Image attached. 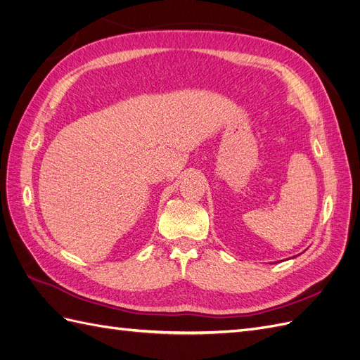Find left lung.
I'll use <instances>...</instances> for the list:
<instances>
[{
	"instance_id": "8db88e82",
	"label": "left lung",
	"mask_w": 360,
	"mask_h": 360,
	"mask_svg": "<svg viewBox=\"0 0 360 360\" xmlns=\"http://www.w3.org/2000/svg\"><path fill=\"white\" fill-rule=\"evenodd\" d=\"M295 257H296V256H295Z\"/></svg>"
}]
</instances>
